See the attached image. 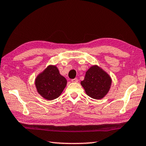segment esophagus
Here are the masks:
<instances>
[{
	"label": "esophagus",
	"mask_w": 146,
	"mask_h": 146,
	"mask_svg": "<svg viewBox=\"0 0 146 146\" xmlns=\"http://www.w3.org/2000/svg\"><path fill=\"white\" fill-rule=\"evenodd\" d=\"M71 81H72L73 82H78V79H77V78H73V79L71 80Z\"/></svg>",
	"instance_id": "1"
}]
</instances>
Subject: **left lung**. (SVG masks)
Listing matches in <instances>:
<instances>
[{"label":"left lung","mask_w":146,"mask_h":146,"mask_svg":"<svg viewBox=\"0 0 146 146\" xmlns=\"http://www.w3.org/2000/svg\"><path fill=\"white\" fill-rule=\"evenodd\" d=\"M112 80L110 76L98 66H92L86 73L82 86L90 98L100 99L109 91Z\"/></svg>","instance_id":"8db88e82"}]
</instances>
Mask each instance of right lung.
I'll return each mask as SVG.
<instances>
[{
  "instance_id": "right-lung-1",
  "label": "right lung",
  "mask_w": 146,
  "mask_h": 146,
  "mask_svg": "<svg viewBox=\"0 0 146 146\" xmlns=\"http://www.w3.org/2000/svg\"><path fill=\"white\" fill-rule=\"evenodd\" d=\"M67 84L55 66H49L37 77L35 84L38 92L47 100H53L60 96Z\"/></svg>"
}]
</instances>
